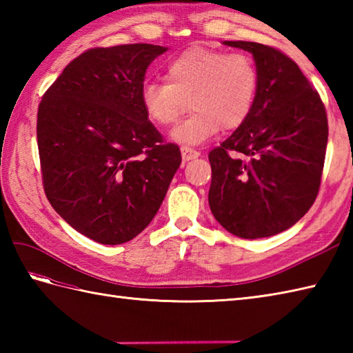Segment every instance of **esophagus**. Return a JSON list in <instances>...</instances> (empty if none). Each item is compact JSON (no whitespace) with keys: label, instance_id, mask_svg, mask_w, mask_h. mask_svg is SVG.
Wrapping results in <instances>:
<instances>
[{"label":"esophagus","instance_id":"34e87169","mask_svg":"<svg viewBox=\"0 0 353 353\" xmlns=\"http://www.w3.org/2000/svg\"><path fill=\"white\" fill-rule=\"evenodd\" d=\"M181 153H182V157L185 161H191V159H197V157L200 156V152H197V150H194L191 147H186L183 145L181 148Z\"/></svg>","mask_w":353,"mask_h":353}]
</instances>
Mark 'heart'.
Returning <instances> with one entry per match:
<instances>
[{
    "label": "heart",
    "instance_id": "b5f03b06",
    "mask_svg": "<svg viewBox=\"0 0 353 353\" xmlns=\"http://www.w3.org/2000/svg\"><path fill=\"white\" fill-rule=\"evenodd\" d=\"M167 81H147L141 103L150 121L174 125L190 106L194 110L172 132L185 144H200L221 130H235L250 117L259 88L256 63L244 52L192 47L172 59Z\"/></svg>",
    "mask_w": 353,
    "mask_h": 353
}]
</instances>
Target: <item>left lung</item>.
<instances>
[{
    "mask_svg": "<svg viewBox=\"0 0 353 353\" xmlns=\"http://www.w3.org/2000/svg\"><path fill=\"white\" fill-rule=\"evenodd\" d=\"M254 57L259 88L247 121L209 152V206L221 226L245 239L287 230L319 194L327 117L297 63L270 45L224 41Z\"/></svg>",
    "mask_w": 353,
    "mask_h": 353,
    "instance_id": "8db88e82",
    "label": "left lung"
}]
</instances>
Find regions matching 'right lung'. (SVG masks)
Wrapping results in <instances>:
<instances>
[{"label": "right lung", "instance_id": "1", "mask_svg": "<svg viewBox=\"0 0 353 353\" xmlns=\"http://www.w3.org/2000/svg\"><path fill=\"white\" fill-rule=\"evenodd\" d=\"M161 45L91 48L65 66L37 109L43 191L54 211L100 244L144 230L181 167V150L148 121L141 89Z\"/></svg>", "mask_w": 353, "mask_h": 353}]
</instances>
